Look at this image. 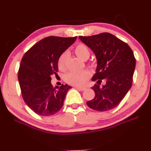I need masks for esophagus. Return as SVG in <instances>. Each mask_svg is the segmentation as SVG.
Wrapping results in <instances>:
<instances>
[{"label":"esophagus","instance_id":"34e87169","mask_svg":"<svg viewBox=\"0 0 151 151\" xmlns=\"http://www.w3.org/2000/svg\"><path fill=\"white\" fill-rule=\"evenodd\" d=\"M75 88H77L78 90H81V91H83V90H85L86 88L85 87H80V86H75Z\"/></svg>","mask_w":151,"mask_h":151}]
</instances>
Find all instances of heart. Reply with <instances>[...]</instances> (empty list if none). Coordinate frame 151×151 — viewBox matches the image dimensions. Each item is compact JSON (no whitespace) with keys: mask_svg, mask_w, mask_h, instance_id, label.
<instances>
[{"mask_svg":"<svg viewBox=\"0 0 151 151\" xmlns=\"http://www.w3.org/2000/svg\"><path fill=\"white\" fill-rule=\"evenodd\" d=\"M75 53L78 57H80L83 60H87L90 55L89 49L86 45L83 43H79L76 46L75 48ZM68 53L64 52L58 59L57 65L59 68L62 71L66 70L67 62L68 59ZM93 63L91 64V66H93ZM90 73L88 70H82L80 72H72L67 74L66 76V81L68 84L76 86H83L90 78Z\"/></svg>","mask_w":151,"mask_h":151,"instance_id":"1","label":"heart"}]
</instances>
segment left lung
<instances>
[{
    "label": "left lung",
    "mask_w": 151,
    "mask_h": 151,
    "mask_svg": "<svg viewBox=\"0 0 151 151\" xmlns=\"http://www.w3.org/2000/svg\"><path fill=\"white\" fill-rule=\"evenodd\" d=\"M94 52L97 59L96 72L92 78L97 81L92 89L95 96L86 104L94 110L106 111L116 108L132 86L136 60L127 43L109 33L79 36ZM103 79L105 85L100 87Z\"/></svg>",
    "instance_id": "left-lung-1"
}]
</instances>
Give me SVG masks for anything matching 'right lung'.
Instances as JSON below:
<instances>
[{"label":"right lung","mask_w":151,"mask_h":151,"mask_svg":"<svg viewBox=\"0 0 151 151\" xmlns=\"http://www.w3.org/2000/svg\"><path fill=\"white\" fill-rule=\"evenodd\" d=\"M77 37L49 36L40 40L24 54L18 70V81L24 102L35 114L49 116L63 106L71 86L62 84L53 88L51 75L58 71L61 55L75 42Z\"/></svg>","instance_id":"1"}]
</instances>
